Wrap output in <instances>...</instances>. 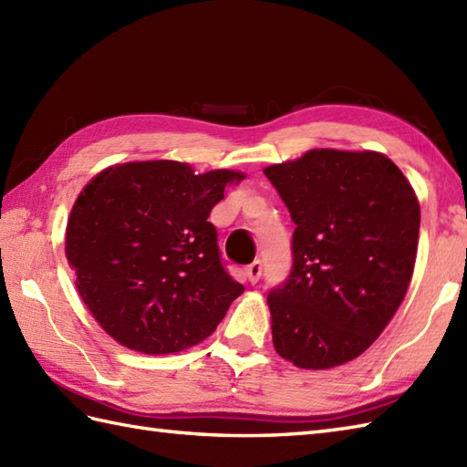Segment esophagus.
<instances>
[{"label":"esophagus","instance_id":"34e87169","mask_svg":"<svg viewBox=\"0 0 467 467\" xmlns=\"http://www.w3.org/2000/svg\"><path fill=\"white\" fill-rule=\"evenodd\" d=\"M261 275H263V265H261V261H254V263H251L249 266H246V276H249V281H251L253 285L259 283Z\"/></svg>","mask_w":467,"mask_h":467}]
</instances>
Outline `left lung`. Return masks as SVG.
Masks as SVG:
<instances>
[{"mask_svg": "<svg viewBox=\"0 0 467 467\" xmlns=\"http://www.w3.org/2000/svg\"><path fill=\"white\" fill-rule=\"evenodd\" d=\"M263 172L295 223L291 273L266 299L273 345L301 369H331L359 357L408 293L418 196L371 150L317 148Z\"/></svg>", "mask_w": 467, "mask_h": 467, "instance_id": "8db88e82", "label": "left lung"}]
</instances>
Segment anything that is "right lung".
Instances as JSON below:
<instances>
[{"instance_id":"obj_1","label":"right lung","mask_w":467,"mask_h":467,"mask_svg":"<svg viewBox=\"0 0 467 467\" xmlns=\"http://www.w3.org/2000/svg\"><path fill=\"white\" fill-rule=\"evenodd\" d=\"M244 174L176 161L106 168L76 198L66 256L82 301L120 345L146 355L198 345L244 286L226 273L206 218Z\"/></svg>"}]
</instances>
